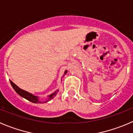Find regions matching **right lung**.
I'll list each match as a JSON object with an SVG mask.
<instances>
[{"instance_id":"add662e5","label":"right lung","mask_w":133,"mask_h":133,"mask_svg":"<svg viewBox=\"0 0 133 133\" xmlns=\"http://www.w3.org/2000/svg\"><path fill=\"white\" fill-rule=\"evenodd\" d=\"M66 72H67V70H65V72H64V75H65ZM10 84H11L12 88L15 89V91H16V92H17V93H18V95L21 96V97H23V98H26V99L28 100V101H29L32 102V103H46V102L49 101H50L51 99H52V98H53L54 97L56 96V93L58 92V90H56L55 92H53L52 94H51V95H50L48 96V99H46V101H41L38 99V97H37V96H35L34 95H32V94L30 93V92H27V91H26V90H23V89H20L18 86L16 85V84H15V83L12 82V81H10Z\"/></svg>"}]
</instances>
